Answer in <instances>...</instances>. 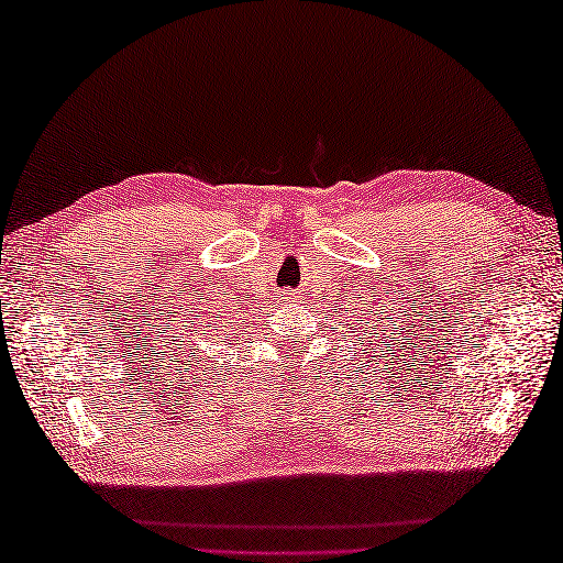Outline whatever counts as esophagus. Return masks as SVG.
Here are the masks:
<instances>
[{"instance_id": "34e87169", "label": "esophagus", "mask_w": 563, "mask_h": 563, "mask_svg": "<svg viewBox=\"0 0 563 563\" xmlns=\"http://www.w3.org/2000/svg\"><path fill=\"white\" fill-rule=\"evenodd\" d=\"M278 297H280V302L288 305V307H292L297 302V292H292V290H283Z\"/></svg>"}]
</instances>
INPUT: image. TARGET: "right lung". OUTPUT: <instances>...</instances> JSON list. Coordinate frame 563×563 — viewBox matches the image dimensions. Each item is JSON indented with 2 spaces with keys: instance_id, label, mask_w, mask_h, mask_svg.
Returning a JSON list of instances; mask_svg holds the SVG:
<instances>
[{
  "instance_id": "right-lung-1",
  "label": "right lung",
  "mask_w": 563,
  "mask_h": 563,
  "mask_svg": "<svg viewBox=\"0 0 563 563\" xmlns=\"http://www.w3.org/2000/svg\"><path fill=\"white\" fill-rule=\"evenodd\" d=\"M212 314L208 312H202V317H200V312H196V317H190V321H186V324H190L188 329H184V333H181V345L184 349L178 351V353H188V351H194V336H198V331H202L206 329V319H210ZM186 338L187 341L184 342L183 339ZM174 341H178V336L174 339ZM178 353H176V357H178ZM184 357V355H181Z\"/></svg>"
}]
</instances>
